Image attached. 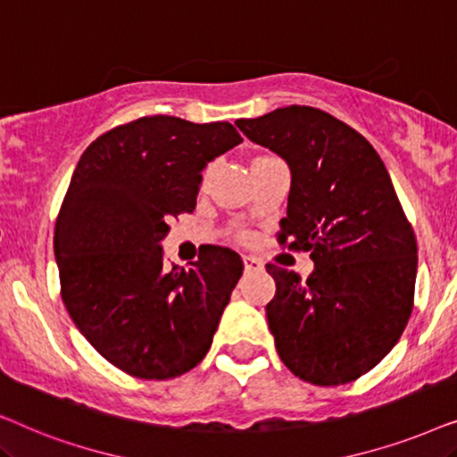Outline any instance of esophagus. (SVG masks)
I'll list each match as a JSON object with an SVG mask.
<instances>
[{"label": "esophagus", "mask_w": 457, "mask_h": 457, "mask_svg": "<svg viewBox=\"0 0 457 457\" xmlns=\"http://www.w3.org/2000/svg\"><path fill=\"white\" fill-rule=\"evenodd\" d=\"M243 264H245V270L247 272L262 270V268H264V264H262L258 258H253V255H245V258H243Z\"/></svg>", "instance_id": "esophagus-1"}]
</instances>
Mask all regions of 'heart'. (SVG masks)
I'll return each instance as SVG.
<instances>
[{
    "label": "heart",
    "instance_id": "1",
    "mask_svg": "<svg viewBox=\"0 0 457 457\" xmlns=\"http://www.w3.org/2000/svg\"><path fill=\"white\" fill-rule=\"evenodd\" d=\"M260 158H270V155H260Z\"/></svg>",
    "mask_w": 457,
    "mask_h": 457
}]
</instances>
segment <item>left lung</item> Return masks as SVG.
Wrapping results in <instances>:
<instances>
[{
  "instance_id": "1",
  "label": "left lung",
  "mask_w": 457,
  "mask_h": 457,
  "mask_svg": "<svg viewBox=\"0 0 457 457\" xmlns=\"http://www.w3.org/2000/svg\"><path fill=\"white\" fill-rule=\"evenodd\" d=\"M235 124L289 164L278 241L314 260L308 280L266 266L280 360L312 385L360 378L395 347L414 308L416 237L389 172L358 130L310 105Z\"/></svg>"
}]
</instances>
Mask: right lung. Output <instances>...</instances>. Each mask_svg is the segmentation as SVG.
<instances>
[{"label": "right lung", "mask_w": 457, "mask_h": 457, "mask_svg": "<svg viewBox=\"0 0 457 457\" xmlns=\"http://www.w3.org/2000/svg\"><path fill=\"white\" fill-rule=\"evenodd\" d=\"M241 141L228 122L143 116L80 155L55 220L62 302L85 339L130 377H180L208 353L241 255L212 247L189 270H170L160 241L172 218L195 210L208 162Z\"/></svg>", "instance_id": "1"}]
</instances>
